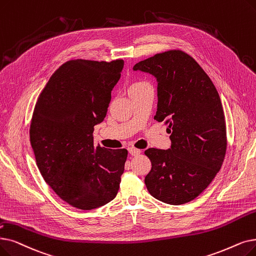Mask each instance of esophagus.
<instances>
[{
    "mask_svg": "<svg viewBox=\"0 0 256 256\" xmlns=\"http://www.w3.org/2000/svg\"><path fill=\"white\" fill-rule=\"evenodd\" d=\"M128 152L132 154V156H137L141 152L140 150L138 148H128Z\"/></svg>",
    "mask_w": 256,
    "mask_h": 256,
    "instance_id": "esophagus-1",
    "label": "esophagus"
}]
</instances>
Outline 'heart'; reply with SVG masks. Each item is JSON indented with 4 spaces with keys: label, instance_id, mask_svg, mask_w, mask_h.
Returning a JSON list of instances; mask_svg holds the SVG:
<instances>
[{
    "label": "heart",
    "instance_id": "heart-1",
    "mask_svg": "<svg viewBox=\"0 0 256 256\" xmlns=\"http://www.w3.org/2000/svg\"><path fill=\"white\" fill-rule=\"evenodd\" d=\"M146 84H146V82H134V84H132V86H130V91L134 90V88H137L146 86Z\"/></svg>",
    "mask_w": 256,
    "mask_h": 256
}]
</instances>
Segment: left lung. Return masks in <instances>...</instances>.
Listing matches in <instances>:
<instances>
[{
    "label": "left lung",
    "mask_w": 256,
    "mask_h": 256,
    "mask_svg": "<svg viewBox=\"0 0 256 256\" xmlns=\"http://www.w3.org/2000/svg\"><path fill=\"white\" fill-rule=\"evenodd\" d=\"M134 71L154 75L158 108L154 117L168 126L170 148H148V192L166 204L181 205L202 194L224 162L227 132L223 106L209 76L190 55L170 50L139 62Z\"/></svg>",
    "instance_id": "obj_1"
}]
</instances>
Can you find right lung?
<instances>
[{"label": "right lung", "instance_id": "1", "mask_svg": "<svg viewBox=\"0 0 256 256\" xmlns=\"http://www.w3.org/2000/svg\"><path fill=\"white\" fill-rule=\"evenodd\" d=\"M124 62L73 60L53 73L40 94L30 142L44 180L69 205L91 210L116 196L128 150L94 146L110 92Z\"/></svg>", "mask_w": 256, "mask_h": 256}]
</instances>
